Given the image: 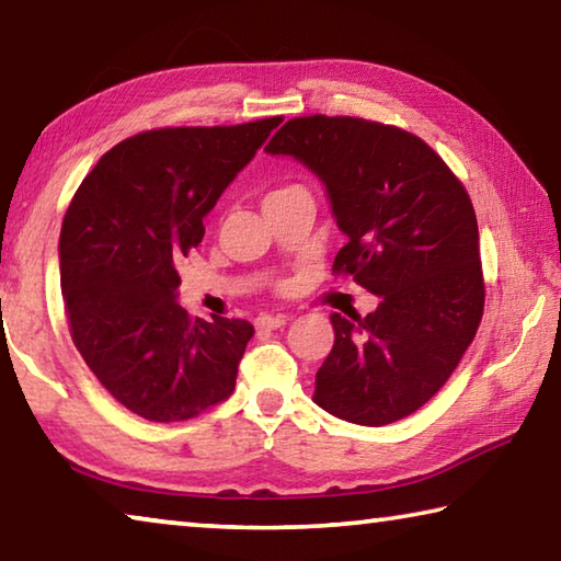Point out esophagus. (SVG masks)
Returning a JSON list of instances; mask_svg holds the SVG:
<instances>
[{
	"mask_svg": "<svg viewBox=\"0 0 561 561\" xmlns=\"http://www.w3.org/2000/svg\"><path fill=\"white\" fill-rule=\"evenodd\" d=\"M284 324H287V317L284 314H262L257 317V321H254V327L260 331H274V329H282Z\"/></svg>",
	"mask_w": 561,
	"mask_h": 561,
	"instance_id": "34e87169",
	"label": "esophagus"
}]
</instances>
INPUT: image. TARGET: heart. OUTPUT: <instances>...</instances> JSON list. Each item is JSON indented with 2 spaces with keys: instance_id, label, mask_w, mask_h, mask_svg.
I'll use <instances>...</instances> for the list:
<instances>
[{
  "instance_id": "1",
  "label": "heart",
  "mask_w": 561,
  "mask_h": 561,
  "mask_svg": "<svg viewBox=\"0 0 561 561\" xmlns=\"http://www.w3.org/2000/svg\"><path fill=\"white\" fill-rule=\"evenodd\" d=\"M284 190H289V187H284ZM277 193H282V190H277Z\"/></svg>"
}]
</instances>
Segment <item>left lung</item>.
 Returning a JSON list of instances; mask_svg holds the SVG:
<instances>
[{
  "instance_id": "obj_1",
  "label": "left lung",
  "mask_w": 561,
  "mask_h": 561,
  "mask_svg": "<svg viewBox=\"0 0 561 561\" xmlns=\"http://www.w3.org/2000/svg\"><path fill=\"white\" fill-rule=\"evenodd\" d=\"M264 150L321 180L346 234L334 272L381 299L366 317L331 314L314 403L374 428L415 413L460 364L485 307L468 193L421 138L364 118H294Z\"/></svg>"
}]
</instances>
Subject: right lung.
<instances>
[{"mask_svg": "<svg viewBox=\"0 0 561 561\" xmlns=\"http://www.w3.org/2000/svg\"><path fill=\"white\" fill-rule=\"evenodd\" d=\"M279 123L138 133L99 160L66 210L59 272L71 339L101 386L146 421H187L234 391L254 329L190 319L178 264Z\"/></svg>", "mask_w": 561, "mask_h": 561, "instance_id": "obj_1", "label": "right lung"}]
</instances>
